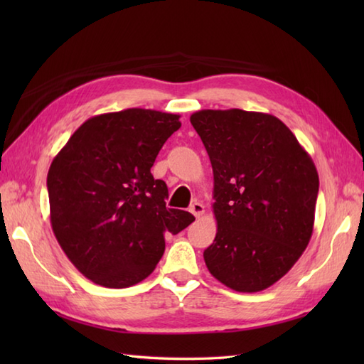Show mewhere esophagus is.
I'll list each match as a JSON object with an SVG mask.
<instances>
[{"mask_svg":"<svg viewBox=\"0 0 364 364\" xmlns=\"http://www.w3.org/2000/svg\"><path fill=\"white\" fill-rule=\"evenodd\" d=\"M191 213L196 215V218H200V215H202L203 213H205V206H203V203H200V202H194L191 205Z\"/></svg>","mask_w":364,"mask_h":364,"instance_id":"obj_1","label":"esophagus"}]
</instances>
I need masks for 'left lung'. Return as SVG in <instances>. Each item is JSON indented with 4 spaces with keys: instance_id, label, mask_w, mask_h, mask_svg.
Returning a JSON list of instances; mask_svg holds the SVG:
<instances>
[{
    "instance_id": "left-lung-1",
    "label": "left lung",
    "mask_w": 364,
    "mask_h": 364,
    "mask_svg": "<svg viewBox=\"0 0 364 364\" xmlns=\"http://www.w3.org/2000/svg\"><path fill=\"white\" fill-rule=\"evenodd\" d=\"M214 173L218 233L203 252L214 278L258 292L289 272L313 235L319 176L292 131L270 114L191 115Z\"/></svg>"
}]
</instances>
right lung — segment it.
<instances>
[{
	"label": "right lung",
	"mask_w": 364,
	"mask_h": 364,
	"mask_svg": "<svg viewBox=\"0 0 364 364\" xmlns=\"http://www.w3.org/2000/svg\"><path fill=\"white\" fill-rule=\"evenodd\" d=\"M181 127L180 115L131 107L86 120L53 159L46 188L53 233L80 272L105 288L149 277L176 235L196 220L166 206L150 168Z\"/></svg>",
	"instance_id": "add662e5"
}]
</instances>
